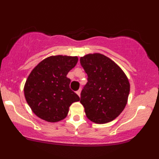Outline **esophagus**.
<instances>
[{"label":"esophagus","mask_w":159,"mask_h":159,"mask_svg":"<svg viewBox=\"0 0 159 159\" xmlns=\"http://www.w3.org/2000/svg\"><path fill=\"white\" fill-rule=\"evenodd\" d=\"M81 89H79V90H78V91H76V93H77V94H78L79 97L81 96Z\"/></svg>","instance_id":"34e87169"}]
</instances>
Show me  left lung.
<instances>
[{
  "instance_id": "1",
  "label": "left lung",
  "mask_w": 159,
  "mask_h": 159,
  "mask_svg": "<svg viewBox=\"0 0 159 159\" xmlns=\"http://www.w3.org/2000/svg\"><path fill=\"white\" fill-rule=\"evenodd\" d=\"M88 82L81 93L87 117L95 123H109L122 113L127 103L129 80L113 60L100 53L81 57Z\"/></svg>"
}]
</instances>
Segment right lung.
<instances>
[{"instance_id": "1", "label": "right lung", "mask_w": 159, "mask_h": 159, "mask_svg": "<svg viewBox=\"0 0 159 159\" xmlns=\"http://www.w3.org/2000/svg\"><path fill=\"white\" fill-rule=\"evenodd\" d=\"M77 56H50L40 61L28 76L24 85L26 101L33 113L47 122L65 119L69 107L80 98L70 89L67 78L76 66Z\"/></svg>"}]
</instances>
